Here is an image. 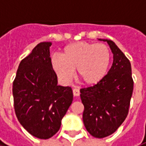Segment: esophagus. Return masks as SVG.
Returning a JSON list of instances; mask_svg holds the SVG:
<instances>
[{
	"instance_id": "1",
	"label": "esophagus",
	"mask_w": 146,
	"mask_h": 146,
	"mask_svg": "<svg viewBox=\"0 0 146 146\" xmlns=\"http://www.w3.org/2000/svg\"><path fill=\"white\" fill-rule=\"evenodd\" d=\"M79 94H80V92H79V89L78 87H75L73 89V94H74V96H79Z\"/></svg>"
}]
</instances>
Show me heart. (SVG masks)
<instances>
[{
    "instance_id": "1",
    "label": "heart",
    "mask_w": 146,
    "mask_h": 146,
    "mask_svg": "<svg viewBox=\"0 0 146 146\" xmlns=\"http://www.w3.org/2000/svg\"><path fill=\"white\" fill-rule=\"evenodd\" d=\"M111 54L104 44L85 41L66 45L60 52V57L53 56L52 67L64 83L71 81L74 69L85 85L94 86L105 78L109 69Z\"/></svg>"
}]
</instances>
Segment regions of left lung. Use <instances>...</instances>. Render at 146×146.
Masks as SVG:
<instances>
[{"label": "left lung", "instance_id": "1", "mask_svg": "<svg viewBox=\"0 0 146 146\" xmlns=\"http://www.w3.org/2000/svg\"><path fill=\"white\" fill-rule=\"evenodd\" d=\"M106 41L113 53V64L97 85L82 88L83 120L92 136L102 138L112 134L125 121L133 90L131 64L112 40Z\"/></svg>", "mask_w": 146, "mask_h": 146}]
</instances>
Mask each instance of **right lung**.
I'll return each instance as SVG.
<instances>
[{"mask_svg":"<svg viewBox=\"0 0 146 146\" xmlns=\"http://www.w3.org/2000/svg\"><path fill=\"white\" fill-rule=\"evenodd\" d=\"M51 42H42L21 60L13 85L18 121L33 136L48 139L59 131L73 100L70 86H59L50 57Z\"/></svg>","mask_w":146,"mask_h":146,"instance_id":"add662e5","label":"right lung"}]
</instances>
